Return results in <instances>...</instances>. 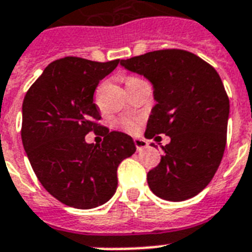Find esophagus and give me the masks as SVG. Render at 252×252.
<instances>
[{"instance_id": "34e87169", "label": "esophagus", "mask_w": 252, "mask_h": 252, "mask_svg": "<svg viewBox=\"0 0 252 252\" xmlns=\"http://www.w3.org/2000/svg\"><path fill=\"white\" fill-rule=\"evenodd\" d=\"M134 145H136L137 152H141V150L148 148V142L145 140H142V138H134Z\"/></svg>"}]
</instances>
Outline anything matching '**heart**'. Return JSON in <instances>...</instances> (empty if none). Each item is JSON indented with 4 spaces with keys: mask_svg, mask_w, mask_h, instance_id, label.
<instances>
[{
    "mask_svg": "<svg viewBox=\"0 0 252 252\" xmlns=\"http://www.w3.org/2000/svg\"><path fill=\"white\" fill-rule=\"evenodd\" d=\"M137 80L138 78H136V77H128L126 80V85L130 84V82H134V81ZM120 124H122L123 128L126 130H128V132H136V130L138 129V120L134 118L123 119L122 122H120Z\"/></svg>",
    "mask_w": 252,
    "mask_h": 252,
    "instance_id": "obj_1",
    "label": "heart"
}]
</instances>
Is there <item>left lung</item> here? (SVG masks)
I'll use <instances>...</instances> for the list:
<instances>
[{"mask_svg":"<svg viewBox=\"0 0 252 252\" xmlns=\"http://www.w3.org/2000/svg\"><path fill=\"white\" fill-rule=\"evenodd\" d=\"M153 85L156 106L145 137L171 138L157 167L148 172L154 195L168 201L191 199L207 187L226 145L229 98L213 66L183 49H161L120 61Z\"/></svg>","mask_w":252,"mask_h":252,"instance_id":"1","label":"left lung"}]
</instances>
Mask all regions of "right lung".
<instances>
[{"mask_svg":"<svg viewBox=\"0 0 252 252\" xmlns=\"http://www.w3.org/2000/svg\"><path fill=\"white\" fill-rule=\"evenodd\" d=\"M119 63L53 61L23 99L25 152L41 186L68 207L91 209L107 203L118 188V166L136 152L130 136L96 123L94 91ZM91 130L105 136L102 144L84 141Z\"/></svg>","mask_w":252,"mask_h":252,"instance_id":"right-lung-1","label":"right lung"}]
</instances>
